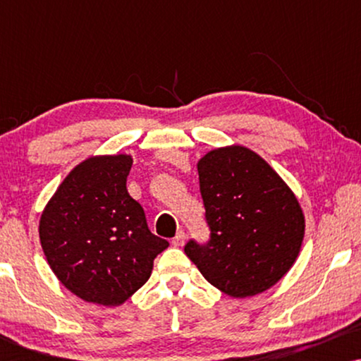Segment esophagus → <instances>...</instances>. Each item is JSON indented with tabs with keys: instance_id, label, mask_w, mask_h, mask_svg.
<instances>
[{
	"instance_id": "1",
	"label": "esophagus",
	"mask_w": 361,
	"mask_h": 361,
	"mask_svg": "<svg viewBox=\"0 0 361 361\" xmlns=\"http://www.w3.org/2000/svg\"><path fill=\"white\" fill-rule=\"evenodd\" d=\"M184 243H185V233H184V231H179V233H177L174 238H172V245H174V246H184Z\"/></svg>"
}]
</instances>
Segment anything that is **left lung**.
Masks as SVG:
<instances>
[{
    "label": "left lung",
    "mask_w": 361,
    "mask_h": 361,
    "mask_svg": "<svg viewBox=\"0 0 361 361\" xmlns=\"http://www.w3.org/2000/svg\"><path fill=\"white\" fill-rule=\"evenodd\" d=\"M212 230L209 245L185 255L230 298L261 294L284 278L302 246L305 216L283 177L250 147H215L197 161Z\"/></svg>",
    "instance_id": "left-lung-1"
}]
</instances>
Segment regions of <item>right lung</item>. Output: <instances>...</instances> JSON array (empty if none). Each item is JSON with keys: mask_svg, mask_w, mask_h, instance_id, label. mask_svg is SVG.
Listing matches in <instances>:
<instances>
[{"mask_svg": "<svg viewBox=\"0 0 361 361\" xmlns=\"http://www.w3.org/2000/svg\"><path fill=\"white\" fill-rule=\"evenodd\" d=\"M133 156H90L61 182L39 219L47 264L63 288L85 302L118 307L149 279L169 243L147 228L128 194Z\"/></svg>", "mask_w": 361, "mask_h": 361, "instance_id": "obj_1", "label": "right lung"}]
</instances>
